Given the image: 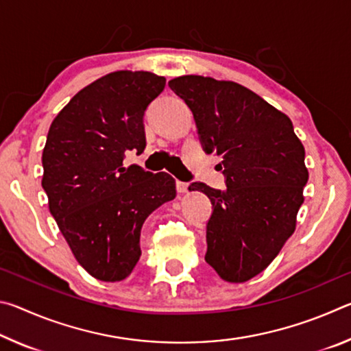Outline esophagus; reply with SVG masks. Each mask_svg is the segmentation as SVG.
<instances>
[{"mask_svg": "<svg viewBox=\"0 0 351 351\" xmlns=\"http://www.w3.org/2000/svg\"><path fill=\"white\" fill-rule=\"evenodd\" d=\"M187 189H189V184H187V182L176 181V190H178V193H186Z\"/></svg>", "mask_w": 351, "mask_h": 351, "instance_id": "1", "label": "esophagus"}]
</instances>
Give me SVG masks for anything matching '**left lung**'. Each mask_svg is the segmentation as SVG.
Here are the masks:
<instances>
[{"label": "left lung", "mask_w": 351, "mask_h": 351, "mask_svg": "<svg viewBox=\"0 0 351 351\" xmlns=\"http://www.w3.org/2000/svg\"><path fill=\"white\" fill-rule=\"evenodd\" d=\"M169 86L193 112L206 153L219 156L226 189L192 182L209 197L206 261L226 282L268 268L294 234L308 181L305 148L293 122L235 82L182 75Z\"/></svg>", "instance_id": "1"}]
</instances>
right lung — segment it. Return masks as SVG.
Returning <instances> with one entry per match:
<instances>
[{
	"label": "right lung",
	"instance_id": "add662e5",
	"mask_svg": "<svg viewBox=\"0 0 351 351\" xmlns=\"http://www.w3.org/2000/svg\"><path fill=\"white\" fill-rule=\"evenodd\" d=\"M165 79L116 71L80 90L52 121L43 148V186L75 260L102 282H121L141 257V229L176 197L169 173L123 167V153L145 148L144 112Z\"/></svg>",
	"mask_w": 351,
	"mask_h": 351
}]
</instances>
